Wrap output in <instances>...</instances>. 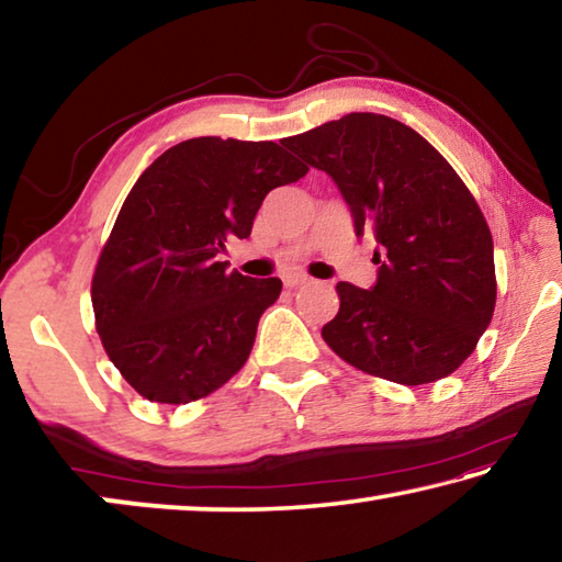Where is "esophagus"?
<instances>
[{"instance_id": "1", "label": "esophagus", "mask_w": 562, "mask_h": 562, "mask_svg": "<svg viewBox=\"0 0 562 562\" xmlns=\"http://www.w3.org/2000/svg\"><path fill=\"white\" fill-rule=\"evenodd\" d=\"M312 280L307 278V274H288V278H284V288H290V290H294V288H302V284H310Z\"/></svg>"}]
</instances>
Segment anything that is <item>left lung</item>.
<instances>
[{"mask_svg":"<svg viewBox=\"0 0 562 562\" xmlns=\"http://www.w3.org/2000/svg\"><path fill=\"white\" fill-rule=\"evenodd\" d=\"M282 144L331 176L357 235L379 243L374 288L337 284L339 312L322 327L329 349L404 386L453 374L496 307L493 237L459 173L382 113H347Z\"/></svg>","mask_w":562,"mask_h":562,"instance_id":"1","label":"left lung"}]
</instances>
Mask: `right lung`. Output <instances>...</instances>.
I'll return each mask as SVG.
<instances>
[{"instance_id": "obj_1", "label": "right lung", "mask_w": 562, "mask_h": 562, "mask_svg": "<svg viewBox=\"0 0 562 562\" xmlns=\"http://www.w3.org/2000/svg\"><path fill=\"white\" fill-rule=\"evenodd\" d=\"M307 170L272 140L203 136L168 148L131 188L91 302L109 359L148 402H198L240 372L282 282L227 272L221 252L250 235L272 188Z\"/></svg>"}]
</instances>
